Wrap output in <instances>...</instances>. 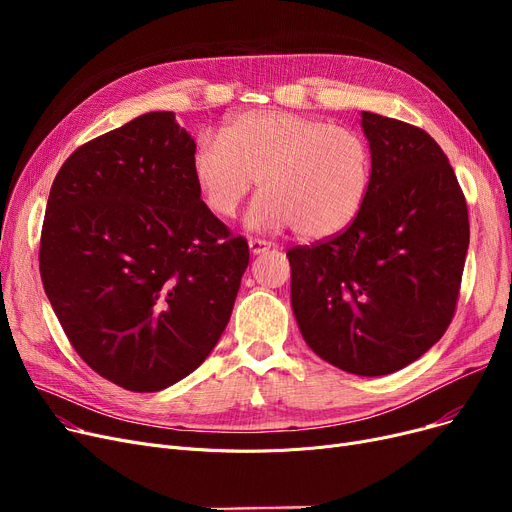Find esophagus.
<instances>
[{
    "label": "esophagus",
    "mask_w": 512,
    "mask_h": 512,
    "mask_svg": "<svg viewBox=\"0 0 512 512\" xmlns=\"http://www.w3.org/2000/svg\"><path fill=\"white\" fill-rule=\"evenodd\" d=\"M272 249V242H265V240H259V238H251L249 240V251L251 255H261L265 251Z\"/></svg>",
    "instance_id": "esophagus-1"
}]
</instances>
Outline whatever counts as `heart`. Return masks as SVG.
<instances>
[{"label": "heart", "mask_w": 512, "mask_h": 512, "mask_svg": "<svg viewBox=\"0 0 512 512\" xmlns=\"http://www.w3.org/2000/svg\"><path fill=\"white\" fill-rule=\"evenodd\" d=\"M191 174L205 205L226 220L261 178L265 191L247 213L249 228L294 226L305 240H324L357 220L371 151L355 128L294 112H245L226 122L222 137L199 134Z\"/></svg>", "instance_id": "1"}]
</instances>
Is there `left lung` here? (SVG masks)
Wrapping results in <instances>:
<instances>
[{"label":"left lung","instance_id":"1","mask_svg":"<svg viewBox=\"0 0 512 512\" xmlns=\"http://www.w3.org/2000/svg\"><path fill=\"white\" fill-rule=\"evenodd\" d=\"M371 182L342 234L286 253L290 303L311 351L355 375H388L446 332L469 215L448 157L417 126L361 112Z\"/></svg>","mask_w":512,"mask_h":512}]
</instances>
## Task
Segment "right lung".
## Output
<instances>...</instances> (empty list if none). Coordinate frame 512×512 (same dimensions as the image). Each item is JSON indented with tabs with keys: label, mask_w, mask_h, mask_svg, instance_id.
I'll use <instances>...</instances> for the list:
<instances>
[{
	"label": "right lung",
	"mask_w": 512,
	"mask_h": 512,
	"mask_svg": "<svg viewBox=\"0 0 512 512\" xmlns=\"http://www.w3.org/2000/svg\"><path fill=\"white\" fill-rule=\"evenodd\" d=\"M195 141L149 112L78 147L51 184L39 270L83 361L132 392L164 390L218 344L249 245L201 201Z\"/></svg>",
	"instance_id": "obj_1"
}]
</instances>
